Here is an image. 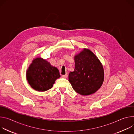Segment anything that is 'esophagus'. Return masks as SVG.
<instances>
[{
	"label": "esophagus",
	"instance_id": "1",
	"mask_svg": "<svg viewBox=\"0 0 134 134\" xmlns=\"http://www.w3.org/2000/svg\"><path fill=\"white\" fill-rule=\"evenodd\" d=\"M63 77L64 78H67L68 77V75H67V74H66L65 75H63Z\"/></svg>",
	"mask_w": 134,
	"mask_h": 134
}]
</instances>
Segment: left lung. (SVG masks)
<instances>
[{"mask_svg": "<svg viewBox=\"0 0 134 134\" xmlns=\"http://www.w3.org/2000/svg\"><path fill=\"white\" fill-rule=\"evenodd\" d=\"M75 68L69 75V81L77 93L90 95L102 86L104 72L102 64L91 50L83 48L75 56Z\"/></svg>", "mask_w": 134, "mask_h": 134, "instance_id": "8db88e82", "label": "left lung"}]
</instances>
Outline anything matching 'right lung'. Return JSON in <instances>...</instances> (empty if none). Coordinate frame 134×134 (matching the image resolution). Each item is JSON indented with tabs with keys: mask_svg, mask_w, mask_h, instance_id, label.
Returning <instances> with one entry per match:
<instances>
[{
	"mask_svg": "<svg viewBox=\"0 0 134 134\" xmlns=\"http://www.w3.org/2000/svg\"><path fill=\"white\" fill-rule=\"evenodd\" d=\"M60 77L57 68L40 57L33 59L26 72L28 83L34 90L38 92L49 90L55 80Z\"/></svg>",
	"mask_w": 134,
	"mask_h": 134,
	"instance_id": "right-lung-1",
	"label": "right lung"
}]
</instances>
